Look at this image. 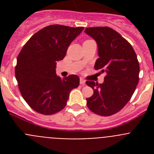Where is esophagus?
Here are the masks:
<instances>
[{
	"label": "esophagus",
	"mask_w": 154,
	"mask_h": 154,
	"mask_svg": "<svg viewBox=\"0 0 154 154\" xmlns=\"http://www.w3.org/2000/svg\"><path fill=\"white\" fill-rule=\"evenodd\" d=\"M80 84H81L82 85H85V80L83 79H82V78L80 79Z\"/></svg>",
	"instance_id": "1"
}]
</instances>
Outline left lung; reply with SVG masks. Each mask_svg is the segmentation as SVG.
Returning <instances> with one entry per match:
<instances>
[{"label": "left lung", "instance_id": "left-lung-1", "mask_svg": "<svg viewBox=\"0 0 154 154\" xmlns=\"http://www.w3.org/2000/svg\"><path fill=\"white\" fill-rule=\"evenodd\" d=\"M85 32L97 43L99 58L94 68L106 73L102 84L86 82L93 89L86 105L94 113L112 116L126 106L137 88L140 74L137 56L131 45L112 28H87Z\"/></svg>", "mask_w": 154, "mask_h": 154}]
</instances>
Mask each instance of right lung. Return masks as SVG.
<instances>
[{
	"instance_id": "1",
	"label": "right lung",
	"mask_w": 154,
	"mask_h": 154,
	"mask_svg": "<svg viewBox=\"0 0 154 154\" xmlns=\"http://www.w3.org/2000/svg\"><path fill=\"white\" fill-rule=\"evenodd\" d=\"M83 29L49 25L32 35L19 53L15 67L19 90L37 112L51 115L63 109L71 91L79 85L76 75L62 79L55 69L57 62L65 58L71 42Z\"/></svg>"
}]
</instances>
